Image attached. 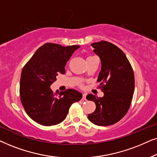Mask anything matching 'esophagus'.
I'll return each mask as SVG.
<instances>
[{"label":"esophagus","instance_id":"obj_1","mask_svg":"<svg viewBox=\"0 0 157 157\" xmlns=\"http://www.w3.org/2000/svg\"><path fill=\"white\" fill-rule=\"evenodd\" d=\"M86 94H83V97H82V99L83 100L86 99Z\"/></svg>","mask_w":157,"mask_h":157}]
</instances>
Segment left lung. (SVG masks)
I'll use <instances>...</instances> for the list:
<instances>
[{
    "label": "left lung",
    "instance_id": "1",
    "mask_svg": "<svg viewBox=\"0 0 157 157\" xmlns=\"http://www.w3.org/2000/svg\"><path fill=\"white\" fill-rule=\"evenodd\" d=\"M91 46L101 59L97 81L104 95L99 98L91 94L86 96L96 106L88 119L96 125L109 126L120 121L129 109L134 92V71L126 55L115 45L102 40Z\"/></svg>",
    "mask_w": 157,
    "mask_h": 157
}]
</instances>
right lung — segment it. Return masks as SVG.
I'll return each mask as SVG.
<instances>
[{"label":"right lung","instance_id":"right-lung-1","mask_svg":"<svg viewBox=\"0 0 157 157\" xmlns=\"http://www.w3.org/2000/svg\"><path fill=\"white\" fill-rule=\"evenodd\" d=\"M79 46L46 44L40 46L23 67L21 76V101L27 114L44 126H52L66 119L73 103L82 94L74 89L53 93L51 85L58 74H65V66Z\"/></svg>","mask_w":157,"mask_h":157}]
</instances>
